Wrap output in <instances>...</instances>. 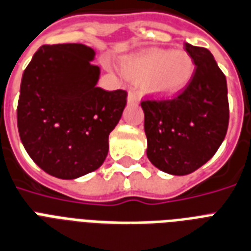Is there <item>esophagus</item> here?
<instances>
[{"instance_id":"34e87169","label":"esophagus","mask_w":251,"mask_h":251,"mask_svg":"<svg viewBox=\"0 0 251 251\" xmlns=\"http://www.w3.org/2000/svg\"><path fill=\"white\" fill-rule=\"evenodd\" d=\"M127 100H128V103H129V104L139 103V100H140L139 94H137V93H136L135 90H131V91H129V93H128Z\"/></svg>"}]
</instances>
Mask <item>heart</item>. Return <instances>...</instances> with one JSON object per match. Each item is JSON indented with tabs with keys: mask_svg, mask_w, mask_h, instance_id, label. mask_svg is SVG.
Wrapping results in <instances>:
<instances>
[{
	"mask_svg": "<svg viewBox=\"0 0 251 251\" xmlns=\"http://www.w3.org/2000/svg\"><path fill=\"white\" fill-rule=\"evenodd\" d=\"M122 71L135 82H144L147 93L168 98L184 90L195 75V63L184 50H152L128 56Z\"/></svg>",
	"mask_w": 251,
	"mask_h": 251,
	"instance_id": "1",
	"label": "heart"
}]
</instances>
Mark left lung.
<instances>
[{
  "label": "left lung",
  "mask_w": 251,
  "mask_h": 251,
  "mask_svg": "<svg viewBox=\"0 0 251 251\" xmlns=\"http://www.w3.org/2000/svg\"><path fill=\"white\" fill-rule=\"evenodd\" d=\"M195 75L172 99L141 102L147 156L157 169L186 176L209 161L224 141L229 123L226 78L212 53L186 43Z\"/></svg>",
  "instance_id": "8db88e82"
}]
</instances>
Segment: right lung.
<instances>
[{"label": "right lung", "instance_id": "obj_1", "mask_svg": "<svg viewBox=\"0 0 251 251\" xmlns=\"http://www.w3.org/2000/svg\"><path fill=\"white\" fill-rule=\"evenodd\" d=\"M93 48L43 46L23 72L17 123L31 160L60 179L94 172L108 153V135L119 123L127 91L97 86Z\"/></svg>", "mask_w": 251, "mask_h": 251}]
</instances>
